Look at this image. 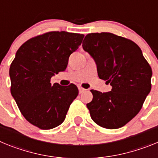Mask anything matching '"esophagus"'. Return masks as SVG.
<instances>
[{"label": "esophagus", "mask_w": 158, "mask_h": 158, "mask_svg": "<svg viewBox=\"0 0 158 158\" xmlns=\"http://www.w3.org/2000/svg\"><path fill=\"white\" fill-rule=\"evenodd\" d=\"M78 90H79V93H83V92H85L86 90L85 89H83V88L82 87H80V86H79V87H78Z\"/></svg>", "instance_id": "1"}]
</instances>
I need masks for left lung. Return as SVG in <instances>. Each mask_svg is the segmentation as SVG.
I'll use <instances>...</instances> for the list:
<instances>
[{
  "label": "left lung",
  "mask_w": 158,
  "mask_h": 158,
  "mask_svg": "<svg viewBox=\"0 0 158 158\" xmlns=\"http://www.w3.org/2000/svg\"><path fill=\"white\" fill-rule=\"evenodd\" d=\"M82 47L96 62L99 77L112 86L107 93L91 90L93 100L86 105L92 119L107 129L122 127L151 90V67L136 43L112 33L88 34Z\"/></svg>",
  "instance_id": "1"
}]
</instances>
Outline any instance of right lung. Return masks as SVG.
Masks as SVG:
<instances>
[{
    "label": "right lung",
    "instance_id": "1",
    "mask_svg": "<svg viewBox=\"0 0 158 158\" xmlns=\"http://www.w3.org/2000/svg\"><path fill=\"white\" fill-rule=\"evenodd\" d=\"M84 35L47 32L25 42L9 69L11 94L19 111L32 125L50 130L62 124L78 95L75 85H51V78L66 69L70 54Z\"/></svg>",
    "mask_w": 158,
    "mask_h": 158
}]
</instances>
